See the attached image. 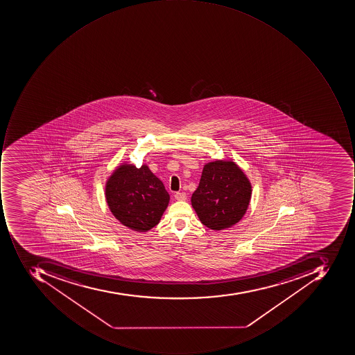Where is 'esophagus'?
Listing matches in <instances>:
<instances>
[{
  "mask_svg": "<svg viewBox=\"0 0 355 355\" xmlns=\"http://www.w3.org/2000/svg\"><path fill=\"white\" fill-rule=\"evenodd\" d=\"M175 200H187V194L184 192H177L175 193Z\"/></svg>",
  "mask_w": 355,
  "mask_h": 355,
  "instance_id": "obj_1",
  "label": "esophagus"
}]
</instances>
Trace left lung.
Returning <instances> with one entry per match:
<instances>
[{
	"instance_id": "8db88e82",
	"label": "left lung",
	"mask_w": 355,
	"mask_h": 355,
	"mask_svg": "<svg viewBox=\"0 0 355 355\" xmlns=\"http://www.w3.org/2000/svg\"><path fill=\"white\" fill-rule=\"evenodd\" d=\"M250 196L252 186L242 169L232 161L216 160L205 165L191 202L206 227L222 230L243 218Z\"/></svg>"
}]
</instances>
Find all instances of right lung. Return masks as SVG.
I'll return each mask as SVG.
<instances>
[{
    "mask_svg": "<svg viewBox=\"0 0 355 355\" xmlns=\"http://www.w3.org/2000/svg\"><path fill=\"white\" fill-rule=\"evenodd\" d=\"M105 198L113 216L125 227L139 232L159 224L169 202L162 181L147 165L117 167L107 180Z\"/></svg>",
    "mask_w": 355,
    "mask_h": 355,
    "instance_id": "right-lung-1",
    "label": "right lung"
}]
</instances>
